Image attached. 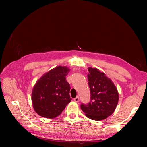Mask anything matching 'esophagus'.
Masks as SVG:
<instances>
[{
	"mask_svg": "<svg viewBox=\"0 0 147 147\" xmlns=\"http://www.w3.org/2000/svg\"><path fill=\"white\" fill-rule=\"evenodd\" d=\"M74 100L75 102H78L79 101V97L77 96V97H75V98L74 99Z\"/></svg>",
	"mask_w": 147,
	"mask_h": 147,
	"instance_id": "1",
	"label": "esophagus"
}]
</instances>
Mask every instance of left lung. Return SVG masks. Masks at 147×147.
I'll use <instances>...</instances> for the list:
<instances>
[{"instance_id": "8db88e82", "label": "left lung", "mask_w": 147, "mask_h": 147, "mask_svg": "<svg viewBox=\"0 0 147 147\" xmlns=\"http://www.w3.org/2000/svg\"><path fill=\"white\" fill-rule=\"evenodd\" d=\"M88 84L91 99L88 105L81 104V109L91 119L100 121L108 118L116 109L119 94L111 79L96 68L88 67Z\"/></svg>"}]
</instances>
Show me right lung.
Masks as SVG:
<instances>
[{"label":"right lung","instance_id":"add662e5","mask_svg":"<svg viewBox=\"0 0 147 147\" xmlns=\"http://www.w3.org/2000/svg\"><path fill=\"white\" fill-rule=\"evenodd\" d=\"M70 69L57 66L43 74L35 84L32 91L34 109L40 116L55 118L71 102L70 84L66 81Z\"/></svg>","mask_w":147,"mask_h":147}]
</instances>
